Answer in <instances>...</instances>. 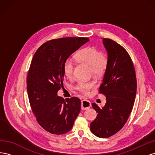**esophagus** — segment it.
<instances>
[{
  "label": "esophagus",
  "mask_w": 155,
  "mask_h": 155,
  "mask_svg": "<svg viewBox=\"0 0 155 155\" xmlns=\"http://www.w3.org/2000/svg\"><path fill=\"white\" fill-rule=\"evenodd\" d=\"M91 107V102L86 100H83L81 101V109L83 110H85L88 109Z\"/></svg>",
  "instance_id": "obj_1"
}]
</instances>
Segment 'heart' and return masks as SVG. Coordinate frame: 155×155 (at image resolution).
Wrapping results in <instances>:
<instances>
[{
  "mask_svg": "<svg viewBox=\"0 0 155 155\" xmlns=\"http://www.w3.org/2000/svg\"><path fill=\"white\" fill-rule=\"evenodd\" d=\"M75 59L79 63H85L90 65L91 72L94 76H98L105 71L108 64V58L104 53L93 46H88L83 48L75 54ZM74 63L71 59L65 61L63 70L65 77L68 79H72L74 77ZM94 84L89 81H79L75 86L74 88L76 91L87 95L89 91L94 87Z\"/></svg>",
  "mask_w": 155,
  "mask_h": 155,
  "instance_id": "obj_1",
  "label": "heart"
}]
</instances>
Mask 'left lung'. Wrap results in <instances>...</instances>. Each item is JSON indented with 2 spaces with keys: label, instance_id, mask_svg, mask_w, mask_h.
<instances>
[{
  "label": "left lung",
  "instance_id": "left-lung-1",
  "mask_svg": "<svg viewBox=\"0 0 155 155\" xmlns=\"http://www.w3.org/2000/svg\"><path fill=\"white\" fill-rule=\"evenodd\" d=\"M108 64L99 93L106 97L102 108L92 103L97 112L91 123V132L100 138H109L122 129L132 111L137 94V78L129 54L116 42L104 38Z\"/></svg>",
  "mask_w": 155,
  "mask_h": 155
}]
</instances>
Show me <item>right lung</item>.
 Returning <instances> with one entry per match:
<instances>
[{"instance_id": "1", "label": "right lung", "mask_w": 155, "mask_h": 155, "mask_svg": "<svg viewBox=\"0 0 155 155\" xmlns=\"http://www.w3.org/2000/svg\"><path fill=\"white\" fill-rule=\"evenodd\" d=\"M89 41L88 37H62L46 42L37 49L27 76V91L33 113L38 124L53 134L71 130L81 110L77 97L58 96L63 87L65 61Z\"/></svg>"}]
</instances>
